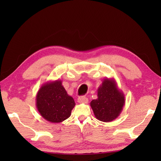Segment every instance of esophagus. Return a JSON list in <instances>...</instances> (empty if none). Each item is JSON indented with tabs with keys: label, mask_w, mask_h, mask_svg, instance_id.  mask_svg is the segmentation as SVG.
Segmentation results:
<instances>
[{
	"label": "esophagus",
	"mask_w": 161,
	"mask_h": 161,
	"mask_svg": "<svg viewBox=\"0 0 161 161\" xmlns=\"http://www.w3.org/2000/svg\"><path fill=\"white\" fill-rule=\"evenodd\" d=\"M77 102L80 104H87L88 102V100L86 97L81 96L78 98Z\"/></svg>",
	"instance_id": "34e87169"
}]
</instances>
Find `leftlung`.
<instances>
[{
    "label": "left lung",
    "mask_w": 161,
    "mask_h": 161,
    "mask_svg": "<svg viewBox=\"0 0 161 161\" xmlns=\"http://www.w3.org/2000/svg\"><path fill=\"white\" fill-rule=\"evenodd\" d=\"M125 104V95L114 78H106L97 89V98L90 103L98 120L108 122L117 118Z\"/></svg>",
    "instance_id": "8db88e82"
}]
</instances>
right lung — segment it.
<instances>
[{
  "label": "right lung",
  "instance_id": "1",
  "mask_svg": "<svg viewBox=\"0 0 161 161\" xmlns=\"http://www.w3.org/2000/svg\"><path fill=\"white\" fill-rule=\"evenodd\" d=\"M75 106L74 99L68 95L61 80L43 84L37 92L36 107L40 115L47 121L63 122L70 117Z\"/></svg>",
  "mask_w": 161,
  "mask_h": 161
}]
</instances>
